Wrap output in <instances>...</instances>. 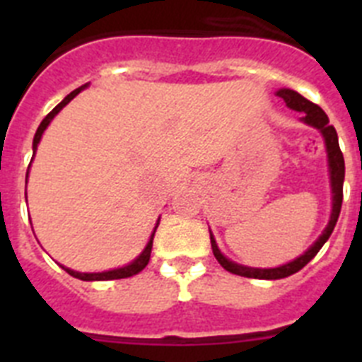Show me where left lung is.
I'll list each match as a JSON object with an SVG mask.
<instances>
[{
	"mask_svg": "<svg viewBox=\"0 0 362 362\" xmlns=\"http://www.w3.org/2000/svg\"><path fill=\"white\" fill-rule=\"evenodd\" d=\"M281 99H284V103L288 105L290 108L297 112H303L305 117L303 121L315 129L321 130L322 137H325L326 143V152H328V166H330V179H332V192H334V206H332V216H330V223L326 226V230L322 232L321 238L317 241L313 243L312 248H308V252L297 257L296 261L292 263L284 264V267L279 268H248V267H241V264H235L232 261L225 257V255L221 254L219 248H217L216 241H214V235L210 233V243H212V252L216 255V259L219 261V264L225 270H228L230 274H235V276L241 277H252V279H283V277H288L296 272H299L300 268L306 267V264L312 261L317 252L321 250L322 245L328 241V238L332 235L335 228V223L339 219V214H341V204H343V183H344V158L343 152L339 148V139H337V132L328 121V116L325 114L321 107H317L315 103L308 101L306 98H303L300 94H297L296 90H290V88H281L277 92Z\"/></svg>",
	"mask_w": 362,
	"mask_h": 362,
	"instance_id": "obj_1",
	"label": "left lung"
}]
</instances>
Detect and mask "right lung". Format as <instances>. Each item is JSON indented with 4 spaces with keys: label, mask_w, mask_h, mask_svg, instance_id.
<instances>
[{
    "label": "right lung",
    "mask_w": 362,
    "mask_h": 362,
    "mask_svg": "<svg viewBox=\"0 0 362 362\" xmlns=\"http://www.w3.org/2000/svg\"><path fill=\"white\" fill-rule=\"evenodd\" d=\"M85 86H86V85H83V86H79V88H76V90H74V92H70V94L66 95L65 99H63L62 103L57 105V107L54 108V110L50 112V114H47V117H45V119L41 121V124H40V127H37L36 136H34V143H32V150H34V152H36L37 145H40L41 136H43L45 129L49 127L50 121H52V117L56 116L57 112L62 110V108L65 107L66 103H69L70 99L76 98V95H78L79 92H81L83 88H85ZM28 166H30V165H28ZM27 177H28V172H27ZM25 183H27V181H25ZM158 225H159V223H158ZM158 225H156V228H158ZM153 233H156V230H153L152 235H150V241H148V245H146L145 250H143V254L139 255V257H137L136 261H134V263H130L129 267L117 268V270L99 272V274H81V272L69 270V268H65V267H62V268H63V270H65V272H69V274H70V276H72V277H76V279H81V281H112V279H124V277H132V276H136V274H139V272H141L143 268H145L146 264H148V261H150V252H152Z\"/></svg>",
    "instance_id": "1"
}]
</instances>
